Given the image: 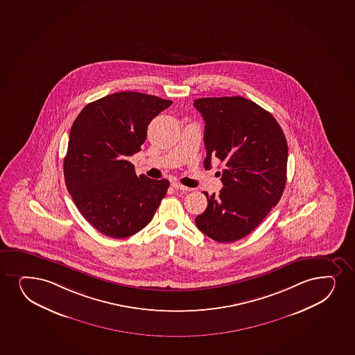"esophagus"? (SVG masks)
<instances>
[{
    "instance_id": "obj_1",
    "label": "esophagus",
    "mask_w": 355,
    "mask_h": 355,
    "mask_svg": "<svg viewBox=\"0 0 355 355\" xmlns=\"http://www.w3.org/2000/svg\"><path fill=\"white\" fill-rule=\"evenodd\" d=\"M171 187L172 188L175 189V190H180V191H190V189L187 188V187H184V185H182V184L175 183V182H173V183L171 184Z\"/></svg>"
}]
</instances>
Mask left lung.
I'll return each instance as SVG.
<instances>
[{"label": "left lung", "instance_id": "8db88e82", "mask_svg": "<svg viewBox=\"0 0 355 355\" xmlns=\"http://www.w3.org/2000/svg\"><path fill=\"white\" fill-rule=\"evenodd\" d=\"M193 107L205 119V168L223 163L218 195L195 218L215 241H238L254 230L279 202L286 183L288 142L271 113L241 96L205 97ZM221 175V173H220Z\"/></svg>", "mask_w": 355, "mask_h": 355}]
</instances>
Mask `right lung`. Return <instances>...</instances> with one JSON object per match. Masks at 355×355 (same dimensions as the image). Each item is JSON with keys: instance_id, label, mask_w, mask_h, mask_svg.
<instances>
[{"instance_id": "add662e5", "label": "right lung", "mask_w": 355, "mask_h": 355, "mask_svg": "<svg viewBox=\"0 0 355 355\" xmlns=\"http://www.w3.org/2000/svg\"><path fill=\"white\" fill-rule=\"evenodd\" d=\"M171 105L141 92H115L76 117L64 178L80 214L100 233L128 238L155 216L170 183L138 177L128 157L141 150L150 122Z\"/></svg>"}]
</instances>
